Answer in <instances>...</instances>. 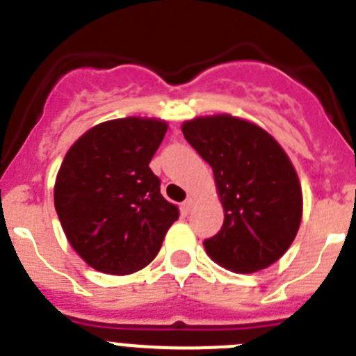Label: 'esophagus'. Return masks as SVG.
I'll return each instance as SVG.
<instances>
[{
    "instance_id": "obj_1",
    "label": "esophagus",
    "mask_w": 356,
    "mask_h": 356,
    "mask_svg": "<svg viewBox=\"0 0 356 356\" xmlns=\"http://www.w3.org/2000/svg\"><path fill=\"white\" fill-rule=\"evenodd\" d=\"M181 209H184L185 213L191 212V210L194 209V200H193V197H188V200H185L184 205H181Z\"/></svg>"
}]
</instances>
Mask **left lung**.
<instances>
[{
    "label": "left lung",
    "mask_w": 356,
    "mask_h": 356,
    "mask_svg": "<svg viewBox=\"0 0 356 356\" xmlns=\"http://www.w3.org/2000/svg\"><path fill=\"white\" fill-rule=\"evenodd\" d=\"M187 143L210 163L225 210L207 254L234 273L266 269L284 257L300 229L303 194L284 147L254 122L216 114L181 124Z\"/></svg>",
    "instance_id": "obj_1"
}]
</instances>
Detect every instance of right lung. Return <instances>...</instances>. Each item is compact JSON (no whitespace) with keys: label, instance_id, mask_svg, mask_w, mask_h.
I'll list each match as a JSON object with an SVG mask.
<instances>
[{"label":"right lung","instance_id":"add662e5","mask_svg":"<svg viewBox=\"0 0 356 356\" xmlns=\"http://www.w3.org/2000/svg\"><path fill=\"white\" fill-rule=\"evenodd\" d=\"M168 122H99L69 147L55 180V209L72 250L96 271L130 275L160 251L178 207L149 169Z\"/></svg>","mask_w":356,"mask_h":356}]
</instances>
